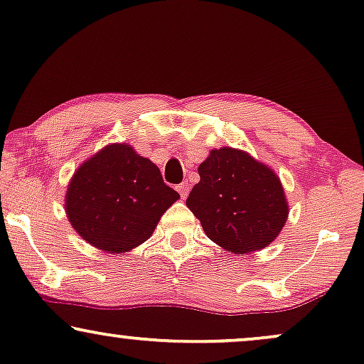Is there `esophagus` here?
I'll list each match as a JSON object with an SVG mask.
<instances>
[{"label": "esophagus", "instance_id": "obj_1", "mask_svg": "<svg viewBox=\"0 0 364 364\" xmlns=\"http://www.w3.org/2000/svg\"><path fill=\"white\" fill-rule=\"evenodd\" d=\"M177 191H178V193H181L182 198H186L188 196V191H191V186H188L187 182H182L181 186L177 187Z\"/></svg>", "mask_w": 364, "mask_h": 364}]
</instances>
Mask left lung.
Returning <instances> with one entry per match:
<instances>
[{"label":"left lung","mask_w":364,"mask_h":364,"mask_svg":"<svg viewBox=\"0 0 364 364\" xmlns=\"http://www.w3.org/2000/svg\"><path fill=\"white\" fill-rule=\"evenodd\" d=\"M200 181L186 205L207 237L223 250L245 255L270 245L288 220L280 177L242 149H212L198 166Z\"/></svg>","instance_id":"8db88e82"}]
</instances>
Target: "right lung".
Instances as JSON below:
<instances>
[{
  "instance_id": "obj_1",
  "label": "right lung",
  "mask_w": 364,
  "mask_h": 364,
  "mask_svg": "<svg viewBox=\"0 0 364 364\" xmlns=\"http://www.w3.org/2000/svg\"><path fill=\"white\" fill-rule=\"evenodd\" d=\"M178 198L151 159L137 154L131 144L112 142L74 171L64 193V210L89 245L122 255L152 235Z\"/></svg>"
}]
</instances>
